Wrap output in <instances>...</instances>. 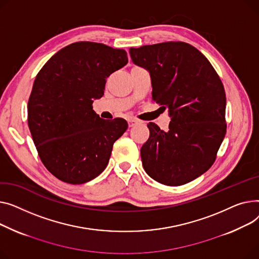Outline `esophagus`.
Wrapping results in <instances>:
<instances>
[{
	"label": "esophagus",
	"mask_w": 259,
	"mask_h": 259,
	"mask_svg": "<svg viewBox=\"0 0 259 259\" xmlns=\"http://www.w3.org/2000/svg\"><path fill=\"white\" fill-rule=\"evenodd\" d=\"M127 122H128V126L132 127V126H134L135 124L138 123V120H136V119H134V118H130V119L127 120Z\"/></svg>",
	"instance_id": "1"
}]
</instances>
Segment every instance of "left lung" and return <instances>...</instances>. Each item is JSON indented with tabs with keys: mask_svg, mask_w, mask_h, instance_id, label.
Returning <instances> with one entry per match:
<instances>
[{
	"mask_svg": "<svg viewBox=\"0 0 259 259\" xmlns=\"http://www.w3.org/2000/svg\"><path fill=\"white\" fill-rule=\"evenodd\" d=\"M133 63L149 72L151 97L168 109L163 131L149 122L141 147L146 174L167 186H180L205 174L226 135V94L209 60L191 45L168 41L130 49Z\"/></svg>",
	"mask_w": 259,
	"mask_h": 259,
	"instance_id": "8db88e82",
	"label": "left lung"
}]
</instances>
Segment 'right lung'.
<instances>
[{
    "label": "right lung",
    "instance_id": "obj_1",
    "mask_svg": "<svg viewBox=\"0 0 259 259\" xmlns=\"http://www.w3.org/2000/svg\"><path fill=\"white\" fill-rule=\"evenodd\" d=\"M128 62L123 49L78 41L55 53L36 75L28 101V125L44 165L69 184H83L108 166L114 142L127 130L122 118L93 110L106 78Z\"/></svg>",
    "mask_w": 259,
    "mask_h": 259
}]
</instances>
